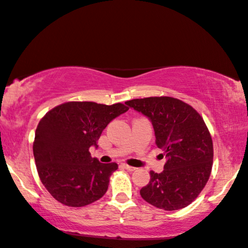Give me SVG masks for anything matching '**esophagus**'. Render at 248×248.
Listing matches in <instances>:
<instances>
[{"label": "esophagus", "instance_id": "esophagus-1", "mask_svg": "<svg viewBox=\"0 0 248 248\" xmlns=\"http://www.w3.org/2000/svg\"><path fill=\"white\" fill-rule=\"evenodd\" d=\"M122 167H123L124 169L127 170H136V168L130 167V166H128V164H126V163H122Z\"/></svg>", "mask_w": 248, "mask_h": 248}]
</instances>
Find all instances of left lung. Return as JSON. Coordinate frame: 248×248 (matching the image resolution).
Segmentation results:
<instances>
[{"instance_id":"1","label":"left lung","mask_w":248,"mask_h":248,"mask_svg":"<svg viewBox=\"0 0 248 248\" xmlns=\"http://www.w3.org/2000/svg\"><path fill=\"white\" fill-rule=\"evenodd\" d=\"M151 120L156 145L166 155L161 173L151 170V180L140 190L142 199L167 211L179 210L205 188L213 163V143L196 110L178 98L152 96L125 102Z\"/></svg>"}]
</instances>
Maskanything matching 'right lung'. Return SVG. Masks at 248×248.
Returning a JSON list of instances; mask_svg holds the SVG:
<instances>
[{"instance_id":"right-lung-1","label":"right lung","mask_w":248,"mask_h":248,"mask_svg":"<svg viewBox=\"0 0 248 248\" xmlns=\"http://www.w3.org/2000/svg\"><path fill=\"white\" fill-rule=\"evenodd\" d=\"M122 103L67 102L46 113L32 144L41 183L55 200L69 207H84L106 193L118 164L101 163L90 155L102 131L126 112Z\"/></svg>"}]
</instances>
